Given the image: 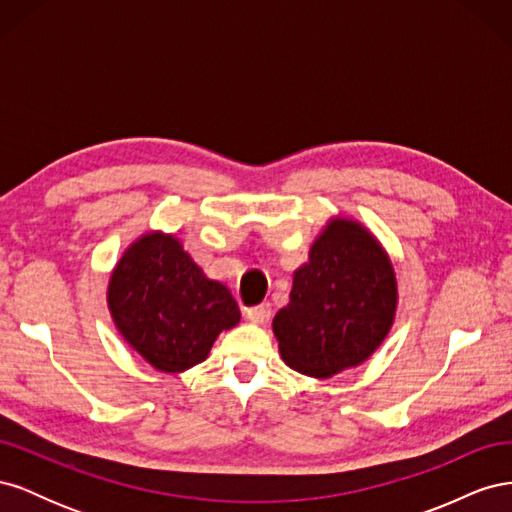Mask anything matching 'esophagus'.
Returning a JSON list of instances; mask_svg holds the SVG:
<instances>
[{
	"instance_id": "esophagus-1",
	"label": "esophagus",
	"mask_w": 512,
	"mask_h": 512,
	"mask_svg": "<svg viewBox=\"0 0 512 512\" xmlns=\"http://www.w3.org/2000/svg\"><path fill=\"white\" fill-rule=\"evenodd\" d=\"M247 318H250L254 324H265L271 318V305L269 303H262L256 307L247 309Z\"/></svg>"
}]
</instances>
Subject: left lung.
Returning <instances> with one entry per match:
<instances>
[{"instance_id": "left-lung-1", "label": "left lung", "mask_w": 512, "mask_h": 512, "mask_svg": "<svg viewBox=\"0 0 512 512\" xmlns=\"http://www.w3.org/2000/svg\"><path fill=\"white\" fill-rule=\"evenodd\" d=\"M399 303L393 260L365 224L333 215L292 273L273 335L288 367L331 378L363 365L389 335Z\"/></svg>"}]
</instances>
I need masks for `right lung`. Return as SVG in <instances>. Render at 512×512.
<instances>
[{"label": "right lung", "instance_id": "right-lung-1", "mask_svg": "<svg viewBox=\"0 0 512 512\" xmlns=\"http://www.w3.org/2000/svg\"><path fill=\"white\" fill-rule=\"evenodd\" d=\"M108 312L134 352L164 374L203 363L241 312L228 286L211 280L173 232L136 237L108 277Z\"/></svg>", "mask_w": 512, "mask_h": 512}]
</instances>
